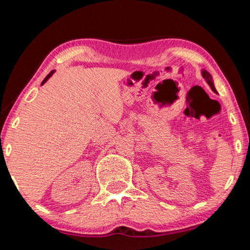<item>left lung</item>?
<instances>
[{
  "instance_id": "left-lung-1",
  "label": "left lung",
  "mask_w": 250,
  "mask_h": 250,
  "mask_svg": "<svg viewBox=\"0 0 250 250\" xmlns=\"http://www.w3.org/2000/svg\"><path fill=\"white\" fill-rule=\"evenodd\" d=\"M202 75H203V77H204V79L207 82V83L209 84V87L211 88V90H213L214 92H217L216 89H215V86H214V83H213V78H211V76H210V74L208 73V71L202 70Z\"/></svg>"
}]
</instances>
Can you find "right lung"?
Instances as JSON below:
<instances>
[{
	"mask_svg": "<svg viewBox=\"0 0 250 250\" xmlns=\"http://www.w3.org/2000/svg\"><path fill=\"white\" fill-rule=\"evenodd\" d=\"M54 71H55V70H52V71H50V73H49V74H48L47 76H46V77H45V79L43 80V82H42V84H44V83H45L46 82H47V80H48V78L50 77V76H52V75L54 74Z\"/></svg>",
	"mask_w": 250,
	"mask_h": 250,
	"instance_id": "right-lung-1",
	"label": "right lung"
}]
</instances>
